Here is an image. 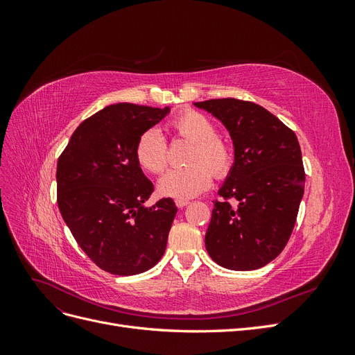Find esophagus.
<instances>
[{
  "label": "esophagus",
  "instance_id": "34e87169",
  "mask_svg": "<svg viewBox=\"0 0 355 355\" xmlns=\"http://www.w3.org/2000/svg\"><path fill=\"white\" fill-rule=\"evenodd\" d=\"M175 202H176V206H178L179 209L185 207V206H188V204H189V201H188V200H176Z\"/></svg>",
  "mask_w": 355,
  "mask_h": 355
}]
</instances>
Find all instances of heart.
Returning <instances> with one entry per match:
<instances>
[{
    "mask_svg": "<svg viewBox=\"0 0 355 355\" xmlns=\"http://www.w3.org/2000/svg\"><path fill=\"white\" fill-rule=\"evenodd\" d=\"M175 137L192 142L187 167L173 168L161 178L158 191L161 196L187 200L206 191L213 176L228 178L234 167L232 146L218 136L216 125L204 114L187 110L178 114L168 124ZM135 157L137 164L151 175H158L167 167L168 148L166 139L157 128H148L139 136Z\"/></svg>",
    "mask_w": 355,
    "mask_h": 355,
    "instance_id": "heart-1",
    "label": "heart"
}]
</instances>
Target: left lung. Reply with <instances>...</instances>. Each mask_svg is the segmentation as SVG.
Instances as JSON below:
<instances>
[{
    "label": "left lung",
    "mask_w": 355,
    "mask_h": 355,
    "mask_svg": "<svg viewBox=\"0 0 355 355\" xmlns=\"http://www.w3.org/2000/svg\"><path fill=\"white\" fill-rule=\"evenodd\" d=\"M223 123L235 161L214 201L206 232L211 259L252 271L283 252L304 197L302 153L292 128L253 102L232 98L194 103Z\"/></svg>",
    "instance_id": "left-lung-1"
}]
</instances>
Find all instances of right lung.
<instances>
[{"instance_id":"1","label":"right lung","mask_w":355,"mask_h":355,"mask_svg":"<svg viewBox=\"0 0 355 355\" xmlns=\"http://www.w3.org/2000/svg\"><path fill=\"white\" fill-rule=\"evenodd\" d=\"M168 108L116 103L84 120L58 159V206L75 241L114 275L148 271L164 254L178 207L144 202L154 185L135 157L139 136Z\"/></svg>"}]
</instances>
